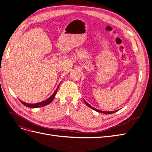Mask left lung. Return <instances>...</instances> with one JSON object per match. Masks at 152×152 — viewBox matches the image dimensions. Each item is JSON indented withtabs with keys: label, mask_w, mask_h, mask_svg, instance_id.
I'll return each instance as SVG.
<instances>
[{
	"label": "left lung",
	"mask_w": 152,
	"mask_h": 152,
	"mask_svg": "<svg viewBox=\"0 0 152 152\" xmlns=\"http://www.w3.org/2000/svg\"><path fill=\"white\" fill-rule=\"evenodd\" d=\"M84 102L86 103V104L87 106H88L89 107H90L91 108H92V109H93L94 110H95V111L98 112H99V113H104V114H111V113H115V112H116L117 111H118V110H115V111H112V112H104V111H102V110H98V109H96V108L93 107H92V106H91L89 104L87 103L85 100H84Z\"/></svg>",
	"instance_id": "8db88e82"
}]
</instances>
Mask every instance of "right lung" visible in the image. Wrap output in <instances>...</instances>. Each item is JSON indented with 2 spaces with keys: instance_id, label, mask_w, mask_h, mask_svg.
Here are the masks:
<instances>
[{
  "instance_id": "add662e5",
  "label": "right lung",
  "mask_w": 152,
  "mask_h": 152,
  "mask_svg": "<svg viewBox=\"0 0 152 152\" xmlns=\"http://www.w3.org/2000/svg\"><path fill=\"white\" fill-rule=\"evenodd\" d=\"M58 87H59V86L57 87L56 90L54 91V93L53 94V95L51 96H50V97H49L46 100L43 101V102H40V103H35V104H28V103H24L23 102H21V101H20V102L22 104H23L25 106H26V107H28V108H38V107H44V106L47 105V104H49L50 103L52 102V101L54 99V98L55 97V95H56V94L57 93Z\"/></svg>"
}]
</instances>
